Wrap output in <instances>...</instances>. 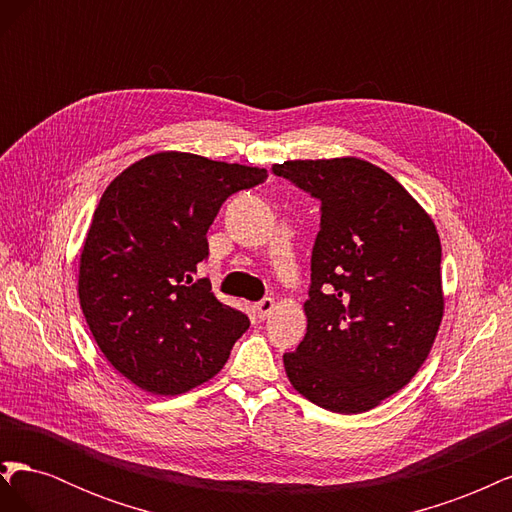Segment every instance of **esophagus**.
I'll list each match as a JSON object with an SVG mask.
<instances>
[{
  "instance_id": "1",
  "label": "esophagus",
  "mask_w": 512,
  "mask_h": 512,
  "mask_svg": "<svg viewBox=\"0 0 512 512\" xmlns=\"http://www.w3.org/2000/svg\"><path fill=\"white\" fill-rule=\"evenodd\" d=\"M273 307H275V301H273L271 297L260 299V301L254 305V309H256V314H258L260 320H267V318L273 314Z\"/></svg>"
}]
</instances>
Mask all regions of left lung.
<instances>
[{
	"instance_id": "1",
	"label": "left lung",
	"mask_w": 512,
	"mask_h": 512,
	"mask_svg": "<svg viewBox=\"0 0 512 512\" xmlns=\"http://www.w3.org/2000/svg\"><path fill=\"white\" fill-rule=\"evenodd\" d=\"M320 200L305 301L307 333L284 354L312 404L359 414L412 380L444 312L438 230L382 168L359 158L273 164Z\"/></svg>"
}]
</instances>
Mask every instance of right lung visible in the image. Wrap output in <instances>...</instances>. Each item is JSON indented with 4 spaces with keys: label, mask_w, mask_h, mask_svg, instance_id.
I'll return each instance as SVG.
<instances>
[{
    "label": "right lung",
    "mask_w": 512,
    "mask_h": 512,
    "mask_svg": "<svg viewBox=\"0 0 512 512\" xmlns=\"http://www.w3.org/2000/svg\"><path fill=\"white\" fill-rule=\"evenodd\" d=\"M265 168L164 151L132 164L100 198L81 252L79 299L89 331L121 376L153 395L213 378L250 327L220 303L198 265L224 200Z\"/></svg>",
    "instance_id": "obj_1"
}]
</instances>
